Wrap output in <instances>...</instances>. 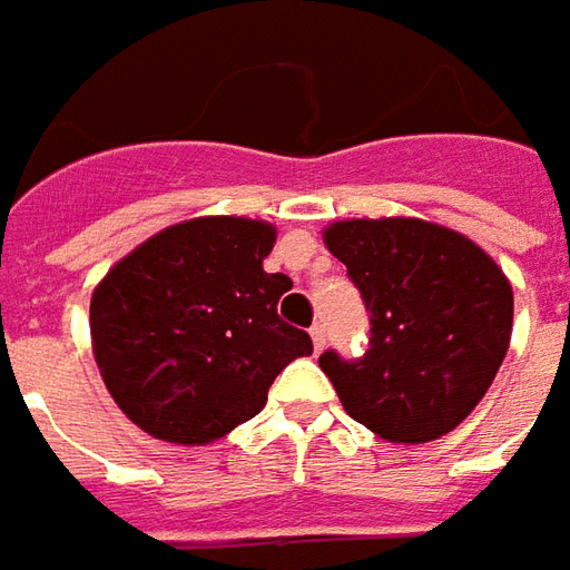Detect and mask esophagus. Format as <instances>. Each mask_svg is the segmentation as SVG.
<instances>
[{
  "instance_id": "esophagus-1",
  "label": "esophagus",
  "mask_w": 570,
  "mask_h": 570,
  "mask_svg": "<svg viewBox=\"0 0 570 570\" xmlns=\"http://www.w3.org/2000/svg\"><path fill=\"white\" fill-rule=\"evenodd\" d=\"M309 337H313V346H316V353H322V350H325V325H313V328H309Z\"/></svg>"
}]
</instances>
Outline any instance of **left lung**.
Segmentation results:
<instances>
[{
	"label": "left lung",
	"mask_w": 570,
	"mask_h": 570,
	"mask_svg": "<svg viewBox=\"0 0 570 570\" xmlns=\"http://www.w3.org/2000/svg\"><path fill=\"white\" fill-rule=\"evenodd\" d=\"M325 245L371 313L365 356H318L346 414L386 442L451 433L510 350V278L475 242L417 217L337 220Z\"/></svg>",
	"instance_id": "8db88e82"
}]
</instances>
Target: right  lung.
Listing matches in <instances>:
<instances>
[{
    "mask_svg": "<svg viewBox=\"0 0 570 570\" xmlns=\"http://www.w3.org/2000/svg\"><path fill=\"white\" fill-rule=\"evenodd\" d=\"M276 229L248 217H196L156 233L91 294L100 377L144 433L205 445L266 405L309 334L278 318L285 273H266Z\"/></svg>",
    "mask_w": 570,
    "mask_h": 570,
    "instance_id": "1",
    "label": "right lung"
}]
</instances>
